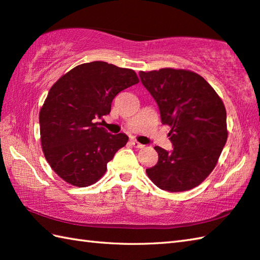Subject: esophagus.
Wrapping results in <instances>:
<instances>
[{
	"label": "esophagus",
	"instance_id": "34e87169",
	"mask_svg": "<svg viewBox=\"0 0 260 260\" xmlns=\"http://www.w3.org/2000/svg\"><path fill=\"white\" fill-rule=\"evenodd\" d=\"M131 143H132V145H133V146L136 147V148H143V147H144V145L141 144V143L137 142L136 140H132Z\"/></svg>",
	"mask_w": 260,
	"mask_h": 260
}]
</instances>
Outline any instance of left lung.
<instances>
[{
  "label": "left lung",
  "instance_id": "left-lung-1",
  "mask_svg": "<svg viewBox=\"0 0 260 260\" xmlns=\"http://www.w3.org/2000/svg\"><path fill=\"white\" fill-rule=\"evenodd\" d=\"M142 84L157 103L162 124L169 125L172 152L155 146L158 161L146 169L161 190L189 191L212 172L228 139L227 113L208 81L191 70L141 71Z\"/></svg>",
  "mask_w": 260,
  "mask_h": 260
}]
</instances>
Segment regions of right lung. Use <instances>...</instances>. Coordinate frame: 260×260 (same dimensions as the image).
Wrapping results in <instances>:
<instances>
[{
	"instance_id": "right-lung-1",
	"label": "right lung",
	"mask_w": 260,
	"mask_h": 260,
	"mask_svg": "<svg viewBox=\"0 0 260 260\" xmlns=\"http://www.w3.org/2000/svg\"><path fill=\"white\" fill-rule=\"evenodd\" d=\"M139 81L134 70L92 61L54 82L39 113L40 140L49 165L63 181L85 187L105 174L128 137L109 134L98 120L110 113L118 92Z\"/></svg>"
}]
</instances>
